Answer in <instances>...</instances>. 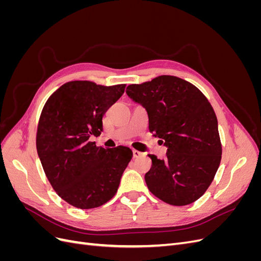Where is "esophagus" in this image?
Returning <instances> with one entry per match:
<instances>
[{"mask_svg":"<svg viewBox=\"0 0 261 261\" xmlns=\"http://www.w3.org/2000/svg\"><path fill=\"white\" fill-rule=\"evenodd\" d=\"M141 154L140 151H138V150H133V155H134V158H139Z\"/></svg>","mask_w":261,"mask_h":261,"instance_id":"obj_1","label":"esophagus"}]
</instances>
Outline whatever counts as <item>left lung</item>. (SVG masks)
I'll return each instance as SVG.
<instances>
[{
	"label": "left lung",
	"mask_w": 261,
	"mask_h": 261,
	"mask_svg": "<svg viewBox=\"0 0 261 261\" xmlns=\"http://www.w3.org/2000/svg\"><path fill=\"white\" fill-rule=\"evenodd\" d=\"M126 93L147 110L150 133L168 147L164 160L149 154V191L172 206L199 199L215 178L222 154L218 120L208 99L193 84L170 75L129 85Z\"/></svg>",
	"instance_id": "8db88e82"
}]
</instances>
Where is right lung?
I'll return each instance as SVG.
<instances>
[{"mask_svg":"<svg viewBox=\"0 0 261 261\" xmlns=\"http://www.w3.org/2000/svg\"><path fill=\"white\" fill-rule=\"evenodd\" d=\"M125 87L68 82L42 109L36 137L38 155L54 191L73 207L92 209L112 199L132 160L128 147L109 149L89 140L100 135L102 117Z\"/></svg>","mask_w":261,"mask_h":261,"instance_id":"obj_1","label":"right lung"}]
</instances>
